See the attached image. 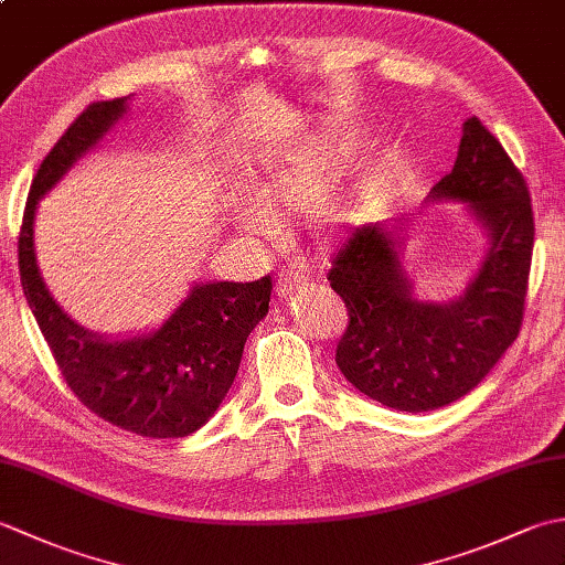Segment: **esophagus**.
Returning <instances> with one entry per match:
<instances>
[{
	"label": "esophagus",
	"mask_w": 565,
	"mask_h": 565,
	"mask_svg": "<svg viewBox=\"0 0 565 565\" xmlns=\"http://www.w3.org/2000/svg\"><path fill=\"white\" fill-rule=\"evenodd\" d=\"M306 281V267L301 262H294L286 267L279 276V281H276V294H279L281 298L291 296L298 286H301Z\"/></svg>",
	"instance_id": "34e87169"
}]
</instances>
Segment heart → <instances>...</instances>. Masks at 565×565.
Listing matches in <instances>:
<instances>
[{
    "label": "heart",
    "mask_w": 565,
    "mask_h": 565,
    "mask_svg": "<svg viewBox=\"0 0 565 565\" xmlns=\"http://www.w3.org/2000/svg\"><path fill=\"white\" fill-rule=\"evenodd\" d=\"M334 177L332 154L313 148L296 150L274 162L255 191H245L233 201V221L239 231L257 237L279 235V215L274 211H303L316 206L326 196ZM320 221H328V209L320 211Z\"/></svg>",
    "instance_id": "heart-1"
}]
</instances>
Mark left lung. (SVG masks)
<instances>
[{
  "label": "left lung",
  "mask_w": 565,
  "mask_h": 565,
  "mask_svg": "<svg viewBox=\"0 0 565 565\" xmlns=\"http://www.w3.org/2000/svg\"><path fill=\"white\" fill-rule=\"evenodd\" d=\"M427 201H459L486 235L481 267L449 301H427L403 269L401 223L350 225L328 281L350 310L338 362L352 386L393 411L463 398L518 340L532 267L534 213L524 177L498 138L466 118L454 170Z\"/></svg>",
  "instance_id": "1"
}]
</instances>
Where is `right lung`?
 Segmentation results:
<instances>
[{"label": "right lung", "instance_id": "obj_1", "mask_svg": "<svg viewBox=\"0 0 565 565\" xmlns=\"http://www.w3.org/2000/svg\"><path fill=\"white\" fill-rule=\"evenodd\" d=\"M130 97L97 102L77 116L33 177L19 235L23 296L72 393L106 423L152 439L203 427L237 376L245 342L269 313L271 279L194 284L160 328L106 338L72 320L35 262L39 201L128 114Z\"/></svg>", "mask_w": 565, "mask_h": 565}]
</instances>
